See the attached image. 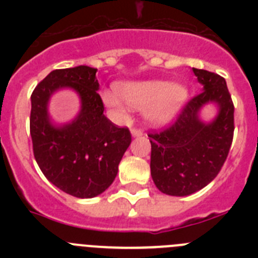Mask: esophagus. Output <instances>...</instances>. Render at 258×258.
Returning a JSON list of instances; mask_svg holds the SVG:
<instances>
[{"label":"esophagus","mask_w":258,"mask_h":258,"mask_svg":"<svg viewBox=\"0 0 258 258\" xmlns=\"http://www.w3.org/2000/svg\"><path fill=\"white\" fill-rule=\"evenodd\" d=\"M143 134V131L141 127H132V136L133 137H141Z\"/></svg>","instance_id":"1"}]
</instances>
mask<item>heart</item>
<instances>
[{
	"label": "heart",
	"mask_w": 258,
	"mask_h": 258,
	"mask_svg": "<svg viewBox=\"0 0 258 258\" xmlns=\"http://www.w3.org/2000/svg\"><path fill=\"white\" fill-rule=\"evenodd\" d=\"M117 93L129 106L137 108L146 106V117L155 124L170 120L186 98V89L183 86L163 80L118 84ZM102 99L111 108L117 111L124 109L121 99L115 93L103 92Z\"/></svg>",
	"instance_id": "1"
}]
</instances>
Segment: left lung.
<instances>
[{
	"label": "left lung",
	"mask_w": 258,
	"mask_h": 258,
	"mask_svg": "<svg viewBox=\"0 0 258 258\" xmlns=\"http://www.w3.org/2000/svg\"><path fill=\"white\" fill-rule=\"evenodd\" d=\"M203 90L184 103L174 121L149 133L151 175L161 192L186 197L206 187L220 173L234 138V103L220 75L192 68ZM208 101L220 107L216 120L203 124L199 109Z\"/></svg>",
	"instance_id": "left-lung-1"
}]
</instances>
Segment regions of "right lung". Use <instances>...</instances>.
<instances>
[{
    "instance_id": "right-lung-1",
    "label": "right lung",
    "mask_w": 258,
    "mask_h": 258,
    "mask_svg": "<svg viewBox=\"0 0 258 258\" xmlns=\"http://www.w3.org/2000/svg\"><path fill=\"white\" fill-rule=\"evenodd\" d=\"M97 70L88 66L54 70L31 95L29 118L33 155L41 172L72 197L94 198L109 187L122 155L132 142L129 127H120L104 116L98 94ZM60 87H72L82 98L75 122L54 128L47 117V101Z\"/></svg>"
}]
</instances>
